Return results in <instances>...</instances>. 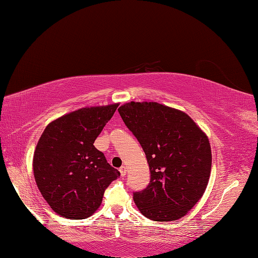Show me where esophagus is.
Masks as SVG:
<instances>
[{
	"label": "esophagus",
	"mask_w": 258,
	"mask_h": 258,
	"mask_svg": "<svg viewBox=\"0 0 258 258\" xmlns=\"http://www.w3.org/2000/svg\"><path fill=\"white\" fill-rule=\"evenodd\" d=\"M119 172H120V175L121 176H125L126 175V172H127V171H126L125 166H121V167L119 168Z\"/></svg>",
	"instance_id": "34e87169"
}]
</instances>
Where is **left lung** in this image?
I'll list each match as a JSON object with an SVG mask.
<instances>
[{
  "instance_id": "1",
  "label": "left lung",
  "mask_w": 258,
  "mask_h": 258,
  "mask_svg": "<svg viewBox=\"0 0 258 258\" xmlns=\"http://www.w3.org/2000/svg\"><path fill=\"white\" fill-rule=\"evenodd\" d=\"M121 119L145 151L150 183L133 194L146 217L176 221L203 197L212 169L207 135L185 112L157 102H128Z\"/></svg>"
}]
</instances>
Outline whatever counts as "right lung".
I'll use <instances>...</instances> for the list:
<instances>
[{
    "mask_svg": "<svg viewBox=\"0 0 258 258\" xmlns=\"http://www.w3.org/2000/svg\"><path fill=\"white\" fill-rule=\"evenodd\" d=\"M118 103L78 109L46 126L34 152L38 190L50 207L71 220L90 217L104 190L120 175L93 146Z\"/></svg>",
    "mask_w": 258,
    "mask_h": 258,
    "instance_id": "right-lung-1",
    "label": "right lung"
}]
</instances>
